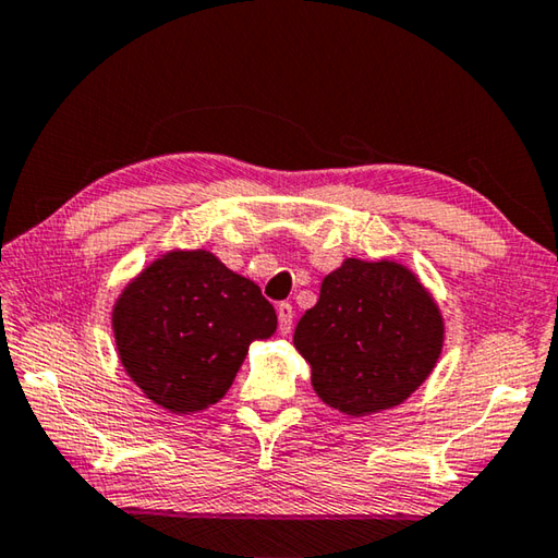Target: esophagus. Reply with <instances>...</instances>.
<instances>
[{"instance_id": "34e87169", "label": "esophagus", "mask_w": 558, "mask_h": 558, "mask_svg": "<svg viewBox=\"0 0 558 558\" xmlns=\"http://www.w3.org/2000/svg\"><path fill=\"white\" fill-rule=\"evenodd\" d=\"M292 317H295V310H292L290 302H280V305H278V325H280L282 335H288L292 329Z\"/></svg>"}]
</instances>
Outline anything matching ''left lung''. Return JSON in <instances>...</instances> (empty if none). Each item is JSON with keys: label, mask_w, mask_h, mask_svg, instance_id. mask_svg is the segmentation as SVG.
I'll return each instance as SVG.
<instances>
[{"label": "left lung", "mask_w": 558, "mask_h": 558, "mask_svg": "<svg viewBox=\"0 0 558 558\" xmlns=\"http://www.w3.org/2000/svg\"><path fill=\"white\" fill-rule=\"evenodd\" d=\"M292 342L313 366L319 399L366 415L399 405L428 379L440 356L442 319L411 270L349 258L323 280Z\"/></svg>", "instance_id": "obj_1"}]
</instances>
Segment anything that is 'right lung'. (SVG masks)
Masks as SVG:
<instances>
[{"instance_id":"1","label":"right lung","mask_w":558,"mask_h":558,"mask_svg":"<svg viewBox=\"0 0 558 558\" xmlns=\"http://www.w3.org/2000/svg\"><path fill=\"white\" fill-rule=\"evenodd\" d=\"M278 327L256 282L206 251L145 268L112 310L120 362L155 403L194 413L229 391L253 339Z\"/></svg>"}]
</instances>
